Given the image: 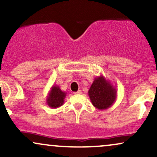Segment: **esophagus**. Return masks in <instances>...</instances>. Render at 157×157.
<instances>
[{"label": "esophagus", "mask_w": 157, "mask_h": 157, "mask_svg": "<svg viewBox=\"0 0 157 157\" xmlns=\"http://www.w3.org/2000/svg\"><path fill=\"white\" fill-rule=\"evenodd\" d=\"M74 94H82V91H81V90H78L76 92H74Z\"/></svg>", "instance_id": "esophagus-1"}]
</instances>
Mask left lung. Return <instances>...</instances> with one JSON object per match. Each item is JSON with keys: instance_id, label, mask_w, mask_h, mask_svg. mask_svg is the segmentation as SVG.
<instances>
[{"instance_id": "left-lung-1", "label": "left lung", "mask_w": 157, "mask_h": 157, "mask_svg": "<svg viewBox=\"0 0 157 157\" xmlns=\"http://www.w3.org/2000/svg\"><path fill=\"white\" fill-rule=\"evenodd\" d=\"M91 103L99 110L109 109L117 99V89L103 75L97 77L89 90Z\"/></svg>"}]
</instances>
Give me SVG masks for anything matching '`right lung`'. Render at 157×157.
Here are the masks:
<instances>
[{
	"label": "right lung",
	"instance_id": "obj_1",
	"mask_svg": "<svg viewBox=\"0 0 157 157\" xmlns=\"http://www.w3.org/2000/svg\"><path fill=\"white\" fill-rule=\"evenodd\" d=\"M66 93L63 91L58 86L54 85L48 94L46 98V103L52 109H56L63 105L66 98Z\"/></svg>",
	"mask_w": 157,
	"mask_h": 157
}]
</instances>
